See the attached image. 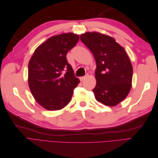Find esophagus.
Here are the masks:
<instances>
[{
    "label": "esophagus",
    "instance_id": "1",
    "mask_svg": "<svg viewBox=\"0 0 158 158\" xmlns=\"http://www.w3.org/2000/svg\"><path fill=\"white\" fill-rule=\"evenodd\" d=\"M87 76H88V75H86V76H82V77H80V80L81 81H83V80H84L85 78H87Z\"/></svg>",
    "mask_w": 158,
    "mask_h": 158
}]
</instances>
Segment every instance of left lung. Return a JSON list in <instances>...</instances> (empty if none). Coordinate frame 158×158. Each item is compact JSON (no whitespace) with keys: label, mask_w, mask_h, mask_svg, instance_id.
Here are the masks:
<instances>
[{"label":"left lung","mask_w":158,"mask_h":158,"mask_svg":"<svg viewBox=\"0 0 158 158\" xmlns=\"http://www.w3.org/2000/svg\"><path fill=\"white\" fill-rule=\"evenodd\" d=\"M80 40L96 62L95 99L107 106H117L131 88L132 66L127 52L113 37L98 32L84 33Z\"/></svg>","instance_id":"obj_1"}]
</instances>
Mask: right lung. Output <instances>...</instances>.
Returning a JSON list of instances; mask_svg holds the SVG:
<instances>
[{
    "instance_id": "1",
    "label": "right lung",
    "mask_w": 158,
    "mask_h": 158,
    "mask_svg": "<svg viewBox=\"0 0 158 158\" xmlns=\"http://www.w3.org/2000/svg\"><path fill=\"white\" fill-rule=\"evenodd\" d=\"M79 35L62 33L47 40L35 49L28 64V84L37 102L49 111L64 108L80 82L66 53Z\"/></svg>"
}]
</instances>
